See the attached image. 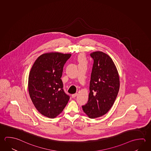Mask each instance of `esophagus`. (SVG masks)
<instances>
[{
	"label": "esophagus",
	"instance_id": "esophagus-1",
	"mask_svg": "<svg viewBox=\"0 0 151 151\" xmlns=\"http://www.w3.org/2000/svg\"><path fill=\"white\" fill-rule=\"evenodd\" d=\"M77 95H78V94H77V93H75V94H72V98H75Z\"/></svg>",
	"mask_w": 151,
	"mask_h": 151
}]
</instances>
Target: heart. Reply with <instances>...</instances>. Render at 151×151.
Instances as JSON below:
<instances>
[{"instance_id": "b5f03b06", "label": "heart", "mask_w": 151, "mask_h": 151, "mask_svg": "<svg viewBox=\"0 0 151 151\" xmlns=\"http://www.w3.org/2000/svg\"><path fill=\"white\" fill-rule=\"evenodd\" d=\"M78 61L79 63H82V64H85L86 63V58L85 57V56L83 55H81L78 57Z\"/></svg>"}]
</instances>
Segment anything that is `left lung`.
Returning <instances> with one entry per match:
<instances>
[{"mask_svg": "<svg viewBox=\"0 0 151 151\" xmlns=\"http://www.w3.org/2000/svg\"><path fill=\"white\" fill-rule=\"evenodd\" d=\"M90 55L94 60L87 103L82 106L85 114L94 119L106 114L116 100L120 87L119 74L112 59L102 51Z\"/></svg>", "mask_w": 151, "mask_h": 151, "instance_id": "8db88e82", "label": "left lung"}]
</instances>
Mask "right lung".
I'll list each match as a JSON object with an SVG mask.
<instances>
[{
	"mask_svg": "<svg viewBox=\"0 0 151 151\" xmlns=\"http://www.w3.org/2000/svg\"><path fill=\"white\" fill-rule=\"evenodd\" d=\"M70 53L51 52L39 56L32 66L28 80L29 96L40 114L55 118L69 100L63 90L61 77Z\"/></svg>",
	"mask_w": 151,
	"mask_h": 151,
	"instance_id": "add662e5",
	"label": "right lung"
}]
</instances>
